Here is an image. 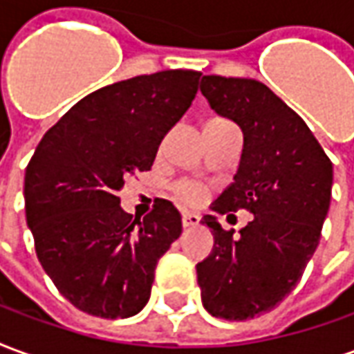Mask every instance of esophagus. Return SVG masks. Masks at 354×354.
<instances>
[{
	"label": "esophagus",
	"mask_w": 354,
	"mask_h": 354,
	"mask_svg": "<svg viewBox=\"0 0 354 354\" xmlns=\"http://www.w3.org/2000/svg\"><path fill=\"white\" fill-rule=\"evenodd\" d=\"M182 225H184V227H195V225H199V216L185 212V214L182 216Z\"/></svg>",
	"instance_id": "1"
}]
</instances>
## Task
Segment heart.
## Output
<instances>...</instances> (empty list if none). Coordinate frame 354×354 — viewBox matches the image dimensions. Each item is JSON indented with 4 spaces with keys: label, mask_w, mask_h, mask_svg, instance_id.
Returning a JSON list of instances; mask_svg holds the SVG:
<instances>
[{
    "label": "heart",
    "mask_w": 354,
    "mask_h": 354,
    "mask_svg": "<svg viewBox=\"0 0 354 354\" xmlns=\"http://www.w3.org/2000/svg\"><path fill=\"white\" fill-rule=\"evenodd\" d=\"M222 121L223 119H210L207 124L222 123ZM174 192H176L178 199L185 203V205H199V203L205 201V187L195 184V182H180Z\"/></svg>",
    "instance_id": "heart-1"
}]
</instances>
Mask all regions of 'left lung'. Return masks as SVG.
<instances>
[{"label":"left lung","mask_w":354,"mask_h":354,"mask_svg":"<svg viewBox=\"0 0 354 354\" xmlns=\"http://www.w3.org/2000/svg\"><path fill=\"white\" fill-rule=\"evenodd\" d=\"M201 93L245 136L233 184L212 210L254 214L239 235L203 218L214 248L197 263L201 299L216 319H254L288 296L319 246L332 161L304 119L260 81L203 75Z\"/></svg>","instance_id":"8db88e82"}]
</instances>
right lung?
<instances>
[{
	"instance_id": "add662e5",
	"label": "right lung",
	"mask_w": 354,
	"mask_h": 354,
	"mask_svg": "<svg viewBox=\"0 0 354 354\" xmlns=\"http://www.w3.org/2000/svg\"><path fill=\"white\" fill-rule=\"evenodd\" d=\"M201 75L165 70L98 88L35 147L24 176L28 227L45 273L80 311L127 319L147 304L157 261L182 235V216L161 199L132 218L117 192L151 169Z\"/></svg>"
}]
</instances>
